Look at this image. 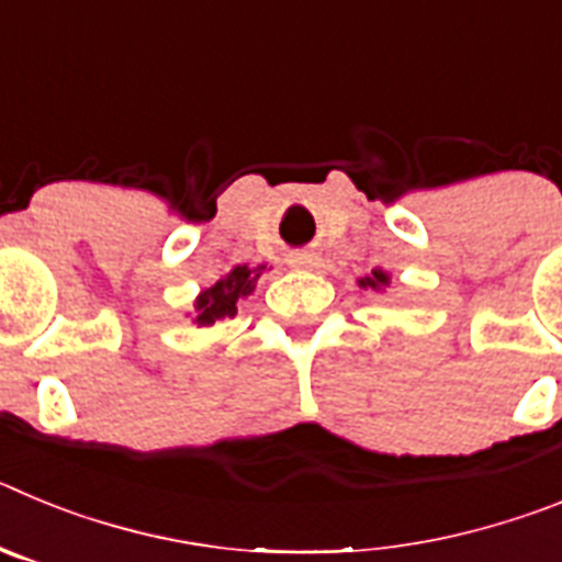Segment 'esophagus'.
<instances>
[{"label": "esophagus", "mask_w": 562, "mask_h": 562, "mask_svg": "<svg viewBox=\"0 0 562 562\" xmlns=\"http://www.w3.org/2000/svg\"><path fill=\"white\" fill-rule=\"evenodd\" d=\"M290 265L295 267V270H315V267L321 265V258H317L315 252H295V256H290Z\"/></svg>", "instance_id": "esophagus-1"}]
</instances>
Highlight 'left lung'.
Segmentation results:
<instances>
[{
	"label": "left lung",
	"mask_w": 562,
	"mask_h": 562,
	"mask_svg": "<svg viewBox=\"0 0 562 562\" xmlns=\"http://www.w3.org/2000/svg\"><path fill=\"white\" fill-rule=\"evenodd\" d=\"M357 284H360L362 290H382V286H389V284H391V278H389V272L371 270V276L360 278Z\"/></svg>",
	"instance_id": "left-lung-1"
}]
</instances>
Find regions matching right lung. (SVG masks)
Instances as JSON below:
<instances>
[{
	"instance_id": "1",
	"label": "right lung",
	"mask_w": 562,
	"mask_h": 562,
	"mask_svg": "<svg viewBox=\"0 0 562 562\" xmlns=\"http://www.w3.org/2000/svg\"><path fill=\"white\" fill-rule=\"evenodd\" d=\"M265 267H233L225 278H220L216 284L207 286V290L200 292L196 297V317H193V324L196 326H213L222 317H233L236 315V304L245 295H250L252 284H256V278L261 276Z\"/></svg>"
}]
</instances>
